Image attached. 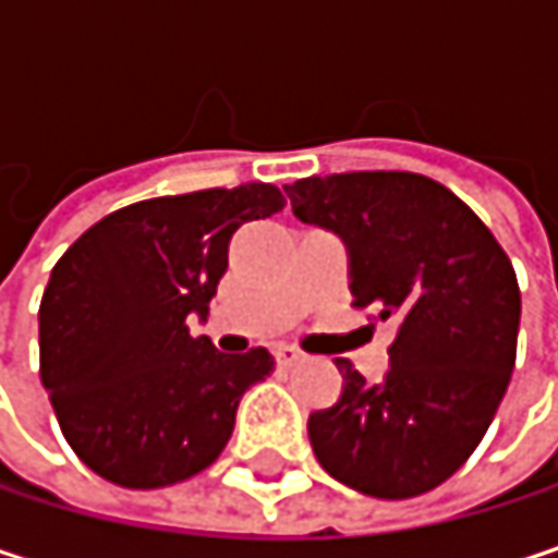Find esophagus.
<instances>
[{
	"label": "esophagus",
	"mask_w": 558,
	"mask_h": 558,
	"mask_svg": "<svg viewBox=\"0 0 558 558\" xmlns=\"http://www.w3.org/2000/svg\"><path fill=\"white\" fill-rule=\"evenodd\" d=\"M275 359H278V365L290 368V365H296V362L303 359V352L293 349V345H278V349H275Z\"/></svg>",
	"instance_id": "1"
}]
</instances>
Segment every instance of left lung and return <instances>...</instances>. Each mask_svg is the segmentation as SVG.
<instances>
[{"mask_svg":"<svg viewBox=\"0 0 558 558\" xmlns=\"http://www.w3.org/2000/svg\"><path fill=\"white\" fill-rule=\"evenodd\" d=\"M283 190L300 222L345 242L352 303L397 329L378 385L336 359L342 393L310 413L313 452L362 495H426L465 465L510 385L520 329L510 258L452 190L423 173L355 170Z\"/></svg>","mask_w":558,"mask_h":558,"instance_id":"obj_1","label":"left lung"}]
</instances>
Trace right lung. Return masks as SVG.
Masks as SVG:
<instances>
[{
    "label": "right lung",
    "instance_id": "1",
    "mask_svg": "<svg viewBox=\"0 0 558 558\" xmlns=\"http://www.w3.org/2000/svg\"><path fill=\"white\" fill-rule=\"evenodd\" d=\"M283 209L271 183L142 199L86 229L38 310L41 385L70 449L122 488L177 485L219 459L268 349L216 352L190 336L229 268L239 226Z\"/></svg>",
    "mask_w": 558,
    "mask_h": 558
}]
</instances>
